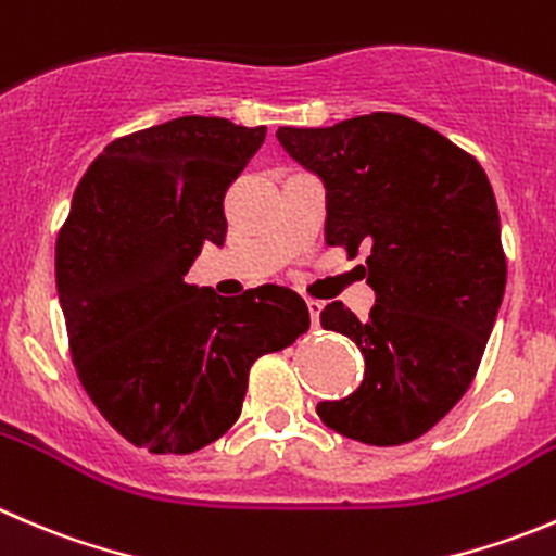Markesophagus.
<instances>
[{
	"instance_id": "esophagus-1",
	"label": "esophagus",
	"mask_w": 556,
	"mask_h": 556,
	"mask_svg": "<svg viewBox=\"0 0 556 556\" xmlns=\"http://www.w3.org/2000/svg\"><path fill=\"white\" fill-rule=\"evenodd\" d=\"M306 306H309V317H312V326H320V312H323V304H320V301L309 299V301H306Z\"/></svg>"
}]
</instances>
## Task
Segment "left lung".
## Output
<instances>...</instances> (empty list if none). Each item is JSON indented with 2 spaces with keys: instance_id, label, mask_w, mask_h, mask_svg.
I'll return each mask as SVG.
<instances>
[{
  "instance_id": "8db88e82",
  "label": "left lung",
  "mask_w": 556,
  "mask_h": 556,
  "mask_svg": "<svg viewBox=\"0 0 556 556\" xmlns=\"http://www.w3.org/2000/svg\"><path fill=\"white\" fill-rule=\"evenodd\" d=\"M277 138L326 185V244L369 252L358 266L375 290L369 320L342 301L320 312L323 328L364 353V382L317 415L366 445L421 438L470 388L503 304L492 185L472 154L399 113L279 127Z\"/></svg>"
}]
</instances>
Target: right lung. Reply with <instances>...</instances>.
Instances as JSON below:
<instances>
[{
    "instance_id": "right-lung-1",
    "label": "right lung",
    "mask_w": 556,
    "mask_h": 556,
    "mask_svg": "<svg viewBox=\"0 0 556 556\" xmlns=\"http://www.w3.org/2000/svg\"><path fill=\"white\" fill-rule=\"evenodd\" d=\"M266 127L181 116L108 143L56 239V290L80 386L152 454H192L241 415L250 366L309 328L304 299L261 285L225 299L185 282L228 233L225 192Z\"/></svg>"
}]
</instances>
